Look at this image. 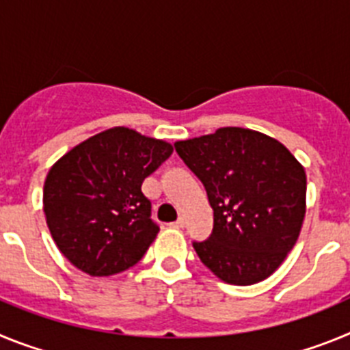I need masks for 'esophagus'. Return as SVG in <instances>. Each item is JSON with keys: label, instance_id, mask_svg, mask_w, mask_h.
<instances>
[{"label": "esophagus", "instance_id": "1", "mask_svg": "<svg viewBox=\"0 0 350 350\" xmlns=\"http://www.w3.org/2000/svg\"><path fill=\"white\" fill-rule=\"evenodd\" d=\"M184 224H185V222H184V219H182V217H178L175 222H172L173 228H184Z\"/></svg>", "mask_w": 350, "mask_h": 350}]
</instances>
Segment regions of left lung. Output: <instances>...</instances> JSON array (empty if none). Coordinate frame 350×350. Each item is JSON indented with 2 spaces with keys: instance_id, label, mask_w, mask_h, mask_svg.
Returning a JSON list of instances; mask_svg holds the SVG:
<instances>
[{
  "instance_id": "1",
  "label": "left lung",
  "mask_w": 350,
  "mask_h": 350,
  "mask_svg": "<svg viewBox=\"0 0 350 350\" xmlns=\"http://www.w3.org/2000/svg\"><path fill=\"white\" fill-rule=\"evenodd\" d=\"M175 150L205 185L213 208L212 234L193 242L198 258L234 286L270 277L301 231L303 166L280 142L243 128L177 142Z\"/></svg>"
}]
</instances>
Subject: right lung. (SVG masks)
<instances>
[{
    "instance_id": "1",
    "label": "right lung",
    "mask_w": 350,
    "mask_h": 350,
    "mask_svg": "<svg viewBox=\"0 0 350 350\" xmlns=\"http://www.w3.org/2000/svg\"><path fill=\"white\" fill-rule=\"evenodd\" d=\"M173 152L163 140L112 128L73 147L51 168L43 212L57 249L92 277L137 265L159 226L142 182Z\"/></svg>"
}]
</instances>
